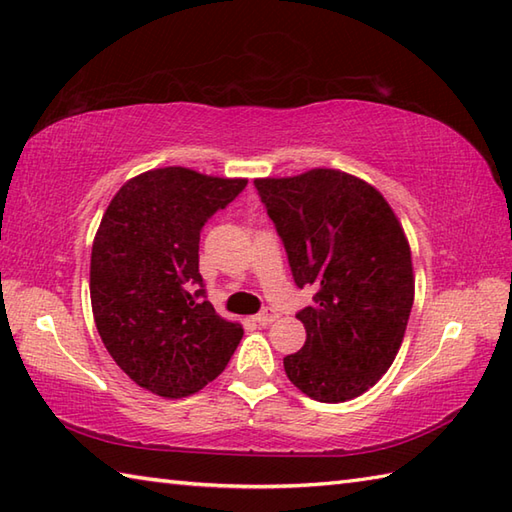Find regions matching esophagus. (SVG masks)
Segmentation results:
<instances>
[{"label": "esophagus", "mask_w": 512, "mask_h": 512, "mask_svg": "<svg viewBox=\"0 0 512 512\" xmlns=\"http://www.w3.org/2000/svg\"><path fill=\"white\" fill-rule=\"evenodd\" d=\"M255 321L259 325H270L273 321H277V312L273 308H264L259 314H255Z\"/></svg>", "instance_id": "esophagus-1"}]
</instances>
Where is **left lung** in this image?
I'll return each instance as SVG.
<instances>
[{
  "label": "left lung",
  "mask_w": 512,
  "mask_h": 512,
  "mask_svg": "<svg viewBox=\"0 0 512 512\" xmlns=\"http://www.w3.org/2000/svg\"><path fill=\"white\" fill-rule=\"evenodd\" d=\"M255 189L284 242L299 288L306 343L284 358L290 383L319 402L365 394L400 350L413 306L411 250L372 184L336 169L259 178Z\"/></svg>",
  "instance_id": "obj_1"
}]
</instances>
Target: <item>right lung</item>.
<instances>
[{"label":"right lung","mask_w":512,"mask_h":512,"mask_svg":"<svg viewBox=\"0 0 512 512\" xmlns=\"http://www.w3.org/2000/svg\"><path fill=\"white\" fill-rule=\"evenodd\" d=\"M244 178L151 169L112 198L92 244L94 323L116 365L162 398H184L224 372L242 325L206 301L200 231Z\"/></svg>","instance_id":"right-lung-1"}]
</instances>
